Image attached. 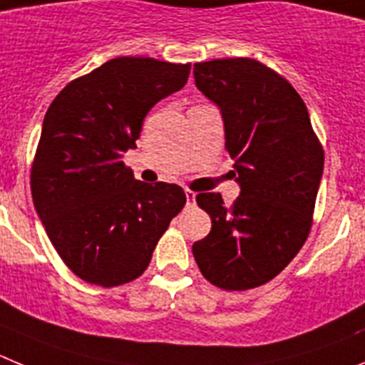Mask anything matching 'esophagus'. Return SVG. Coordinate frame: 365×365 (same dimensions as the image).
Returning <instances> with one entry per match:
<instances>
[{
	"mask_svg": "<svg viewBox=\"0 0 365 365\" xmlns=\"http://www.w3.org/2000/svg\"><path fill=\"white\" fill-rule=\"evenodd\" d=\"M185 198H187V205H195L196 192H192V190L185 189Z\"/></svg>",
	"mask_w": 365,
	"mask_h": 365,
	"instance_id": "34e87169",
	"label": "esophagus"
}]
</instances>
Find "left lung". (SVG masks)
Returning a JSON list of instances; mask_svg holds the SVG:
<instances>
[{
    "label": "left lung",
    "mask_w": 365,
    "mask_h": 365,
    "mask_svg": "<svg viewBox=\"0 0 365 365\" xmlns=\"http://www.w3.org/2000/svg\"><path fill=\"white\" fill-rule=\"evenodd\" d=\"M196 87L220 107L225 149L240 196L196 202L211 232L192 245L203 277L225 291H245L280 274L309 236L324 173V149L300 94L251 58L195 63Z\"/></svg>",
    "instance_id": "1"
}]
</instances>
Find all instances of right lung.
<instances>
[{"label": "right lung", "mask_w": 365, "mask_h": 365, "mask_svg": "<svg viewBox=\"0 0 365 365\" xmlns=\"http://www.w3.org/2000/svg\"><path fill=\"white\" fill-rule=\"evenodd\" d=\"M190 63L121 56L72 80L45 114L31 170L36 212L76 277L116 287L142 274L185 205L180 185L134 180L123 154Z\"/></svg>", "instance_id": "right-lung-1"}]
</instances>
